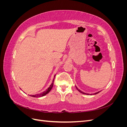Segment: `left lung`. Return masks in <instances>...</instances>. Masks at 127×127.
Here are the masks:
<instances>
[{"instance_id":"obj_1","label":"left lung","mask_w":127,"mask_h":127,"mask_svg":"<svg viewBox=\"0 0 127 127\" xmlns=\"http://www.w3.org/2000/svg\"><path fill=\"white\" fill-rule=\"evenodd\" d=\"M76 89L80 93H82V94H85V95H90L89 94H88V93H84V92H83L81 90H80L79 88L77 87L76 86ZM101 91H99V92H96V93H93V94H90L91 95H95V94H98V93H99V92H100Z\"/></svg>"}]
</instances>
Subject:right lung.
I'll return each instance as SVG.
<instances>
[{"instance_id": "right-lung-1", "label": "right lung", "mask_w": 127, "mask_h": 127, "mask_svg": "<svg viewBox=\"0 0 127 127\" xmlns=\"http://www.w3.org/2000/svg\"><path fill=\"white\" fill-rule=\"evenodd\" d=\"M55 76H56V75L54 76V78H53V80H52V82L51 84L50 85V86L48 87V88H47V89L45 91H44L43 92H42V93H41L40 94H36L35 95H30V96H32V97H41L43 96H44L45 95H47L48 93H49V92L51 90L52 88L53 87V82H54Z\"/></svg>"}]
</instances>
